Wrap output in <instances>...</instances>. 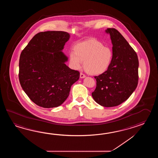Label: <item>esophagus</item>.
Instances as JSON below:
<instances>
[{
    "mask_svg": "<svg viewBox=\"0 0 158 158\" xmlns=\"http://www.w3.org/2000/svg\"><path fill=\"white\" fill-rule=\"evenodd\" d=\"M86 76H85V74H83V73H80V78H84Z\"/></svg>",
    "mask_w": 158,
    "mask_h": 158,
    "instance_id": "34e87169",
    "label": "esophagus"
}]
</instances>
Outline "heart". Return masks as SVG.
Returning <instances> with one entry per match:
<instances>
[{"label": "heart", "instance_id": "heart-1", "mask_svg": "<svg viewBox=\"0 0 158 158\" xmlns=\"http://www.w3.org/2000/svg\"><path fill=\"white\" fill-rule=\"evenodd\" d=\"M69 63L74 69H79L84 61L85 71L91 75L105 73L111 66L113 52L100 41L91 39L74 45L69 54Z\"/></svg>", "mask_w": 158, "mask_h": 158}]
</instances>
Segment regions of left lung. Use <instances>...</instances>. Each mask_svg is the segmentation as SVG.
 <instances>
[{"instance_id":"obj_1","label":"left lung","mask_w":158,"mask_h":158,"mask_svg":"<svg viewBox=\"0 0 158 158\" xmlns=\"http://www.w3.org/2000/svg\"><path fill=\"white\" fill-rule=\"evenodd\" d=\"M112 44L113 59L107 71L98 76L94 101L102 106L112 107L127 101L137 86L139 62L137 55L118 30L108 28Z\"/></svg>"}]
</instances>
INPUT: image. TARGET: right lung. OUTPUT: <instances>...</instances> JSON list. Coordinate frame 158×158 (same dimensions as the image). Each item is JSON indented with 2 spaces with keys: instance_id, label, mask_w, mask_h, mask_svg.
I'll list each match as a JSON object with an SVG mask.
<instances>
[{
  "instance_id": "1",
  "label": "right lung",
  "mask_w": 158,
  "mask_h": 158,
  "mask_svg": "<svg viewBox=\"0 0 158 158\" xmlns=\"http://www.w3.org/2000/svg\"><path fill=\"white\" fill-rule=\"evenodd\" d=\"M69 34L61 31L40 32L34 36L21 52L19 81L27 95L42 107H57L69 96L80 73L65 64L62 52Z\"/></svg>"
}]
</instances>
